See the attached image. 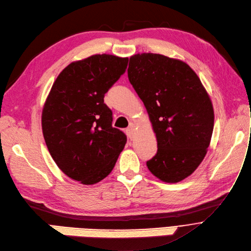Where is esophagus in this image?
<instances>
[{
  "label": "esophagus",
  "instance_id": "esophagus-1",
  "mask_svg": "<svg viewBox=\"0 0 251 251\" xmlns=\"http://www.w3.org/2000/svg\"><path fill=\"white\" fill-rule=\"evenodd\" d=\"M126 135H127V137H128L129 139H132V138H134V136H135V126H132V125H130V126L126 129Z\"/></svg>",
  "mask_w": 251,
  "mask_h": 251
}]
</instances>
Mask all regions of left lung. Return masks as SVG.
<instances>
[{
	"mask_svg": "<svg viewBox=\"0 0 251 251\" xmlns=\"http://www.w3.org/2000/svg\"><path fill=\"white\" fill-rule=\"evenodd\" d=\"M127 77L157 139V154L147 162L148 169L167 183L185 179L211 143L215 115L210 95L186 63L159 53L131 55Z\"/></svg>",
	"mask_w": 251,
	"mask_h": 251,
	"instance_id": "left-lung-1",
	"label": "left lung"
}]
</instances>
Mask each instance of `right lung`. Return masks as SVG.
I'll list each match as a JSON object with an SVG mask.
<instances>
[{
	"label": "right lung",
	"mask_w": 251,
	"mask_h": 251,
	"mask_svg": "<svg viewBox=\"0 0 251 251\" xmlns=\"http://www.w3.org/2000/svg\"><path fill=\"white\" fill-rule=\"evenodd\" d=\"M127 57L93 54L57 76L41 113L44 141L57 167L85 185L112 171L126 137L112 126L104 94L127 67Z\"/></svg>",
	"instance_id": "right-lung-1"
}]
</instances>
